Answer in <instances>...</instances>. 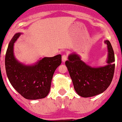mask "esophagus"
Instances as JSON below:
<instances>
[{
    "label": "esophagus",
    "instance_id": "34e87169",
    "mask_svg": "<svg viewBox=\"0 0 122 122\" xmlns=\"http://www.w3.org/2000/svg\"><path fill=\"white\" fill-rule=\"evenodd\" d=\"M67 59V56L66 55H63L62 56V61L65 62Z\"/></svg>",
    "mask_w": 122,
    "mask_h": 122
}]
</instances>
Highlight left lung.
<instances>
[{
    "label": "left lung",
    "mask_w": 122,
    "mask_h": 122,
    "mask_svg": "<svg viewBox=\"0 0 122 122\" xmlns=\"http://www.w3.org/2000/svg\"><path fill=\"white\" fill-rule=\"evenodd\" d=\"M105 42L109 52L106 66L93 68L83 62L76 54L70 55L65 62L75 90L81 97H92L102 93L112 81L115 67V55L110 42Z\"/></svg>",
    "instance_id": "left-lung-1"
}]
</instances>
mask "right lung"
I'll return each instance as SVG.
<instances>
[{
	"label": "right lung",
	"instance_id": "right-lung-1",
	"mask_svg": "<svg viewBox=\"0 0 122 122\" xmlns=\"http://www.w3.org/2000/svg\"><path fill=\"white\" fill-rule=\"evenodd\" d=\"M20 33H16L9 44L5 68L9 80L15 90L25 99L30 100L46 97L51 89L54 72L61 63V56L44 57L33 66L20 63L13 55V45Z\"/></svg>",
	"mask_w": 122,
	"mask_h": 122
}]
</instances>
